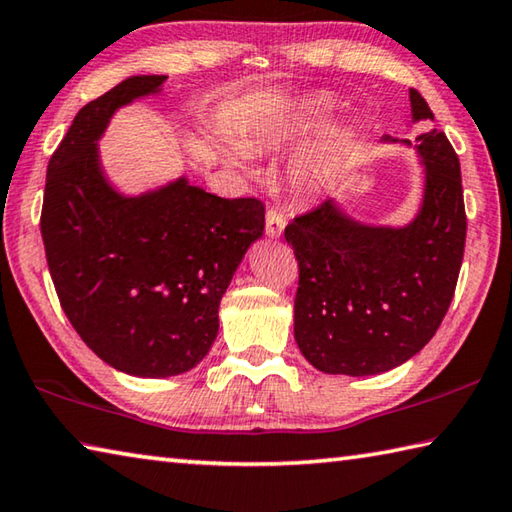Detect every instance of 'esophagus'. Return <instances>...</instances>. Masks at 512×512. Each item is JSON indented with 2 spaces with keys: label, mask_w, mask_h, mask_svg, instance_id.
Instances as JSON below:
<instances>
[{
  "label": "esophagus",
  "mask_w": 512,
  "mask_h": 512,
  "mask_svg": "<svg viewBox=\"0 0 512 512\" xmlns=\"http://www.w3.org/2000/svg\"><path fill=\"white\" fill-rule=\"evenodd\" d=\"M284 228H286V217L282 215L280 210L268 208V212H266V235L271 239H280Z\"/></svg>",
  "instance_id": "1"
}]
</instances>
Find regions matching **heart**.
<instances>
[{
	"label": "heart",
	"mask_w": 512,
	"mask_h": 512,
	"mask_svg": "<svg viewBox=\"0 0 512 512\" xmlns=\"http://www.w3.org/2000/svg\"><path fill=\"white\" fill-rule=\"evenodd\" d=\"M333 114V100L327 94H306L295 102V107L286 116L275 120L271 125L248 138L246 145L224 143L221 145V156L224 161L244 174L255 172L253 152L264 150V147H280L306 141L315 132L329 123ZM342 161H345V138L340 134H329L315 143L311 150L297 156L291 165V181L297 190L306 194L322 192L327 185L336 179Z\"/></svg>",
	"instance_id": "1"
}]
</instances>
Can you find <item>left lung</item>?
Wrapping results in <instances>:
<instances>
[{
    "instance_id": "left-lung-1",
    "label": "left lung",
    "mask_w": 512,
    "mask_h": 512,
    "mask_svg": "<svg viewBox=\"0 0 512 512\" xmlns=\"http://www.w3.org/2000/svg\"><path fill=\"white\" fill-rule=\"evenodd\" d=\"M410 105L412 125L434 118L416 89ZM380 143L412 147L387 134ZM414 150L423 194L410 221L367 224L327 201L284 230L300 264L295 342L324 374L374 376L403 365L448 313L466 246L461 167L436 129L418 134Z\"/></svg>"
}]
</instances>
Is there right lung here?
<instances>
[{
    "label": "right lung",
    "instance_id": "obj_1",
    "mask_svg": "<svg viewBox=\"0 0 512 512\" xmlns=\"http://www.w3.org/2000/svg\"><path fill=\"white\" fill-rule=\"evenodd\" d=\"M167 76H129L73 118L46 167L42 239L51 280L85 345L123 374L179 376L208 356L219 302L264 203L221 199L185 174L125 194L102 165L118 109L163 94Z\"/></svg>",
    "mask_w": 512,
    "mask_h": 512
}]
</instances>
